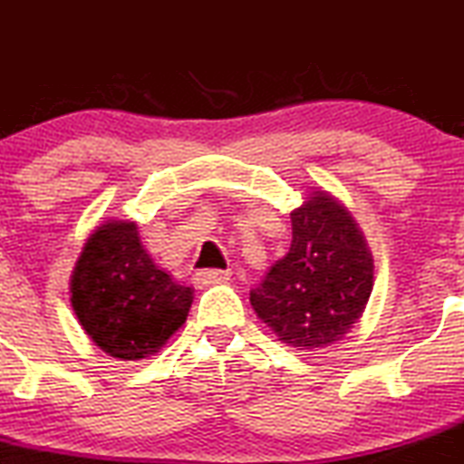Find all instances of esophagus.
<instances>
[{"label": "esophagus", "mask_w": 464, "mask_h": 464, "mask_svg": "<svg viewBox=\"0 0 464 464\" xmlns=\"http://www.w3.org/2000/svg\"><path fill=\"white\" fill-rule=\"evenodd\" d=\"M228 278H231V269H199V272H195L192 281L197 287H208L215 283L228 281Z\"/></svg>", "instance_id": "esophagus-1"}]
</instances>
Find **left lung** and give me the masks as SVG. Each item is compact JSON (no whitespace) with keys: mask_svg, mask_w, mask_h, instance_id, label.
Returning a JSON list of instances; mask_svg holds the SVG:
<instances>
[{"mask_svg":"<svg viewBox=\"0 0 464 464\" xmlns=\"http://www.w3.org/2000/svg\"><path fill=\"white\" fill-rule=\"evenodd\" d=\"M290 219V251L251 290V305L285 344H333L365 310L374 285L372 254L349 210L326 192L310 197Z\"/></svg>","mask_w":464,"mask_h":464,"instance_id":"8db88e82","label":"left lung"}]
</instances>
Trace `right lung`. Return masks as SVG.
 <instances>
[{"mask_svg": "<svg viewBox=\"0 0 464 464\" xmlns=\"http://www.w3.org/2000/svg\"><path fill=\"white\" fill-rule=\"evenodd\" d=\"M70 290L85 333L122 361L154 356L192 305V287L151 263L133 222H106L88 237Z\"/></svg>", "mask_w": 464, "mask_h": 464, "instance_id": "1", "label": "right lung"}]
</instances>
